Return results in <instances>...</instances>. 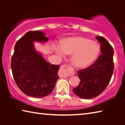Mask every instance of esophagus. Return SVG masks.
<instances>
[{"label":"esophagus","mask_w":125,"mask_h":125,"mask_svg":"<svg viewBox=\"0 0 125 125\" xmlns=\"http://www.w3.org/2000/svg\"><path fill=\"white\" fill-rule=\"evenodd\" d=\"M73 72L70 66L67 65H64L60 67L59 75L61 78H66L68 76L73 75Z\"/></svg>","instance_id":"1"}]
</instances>
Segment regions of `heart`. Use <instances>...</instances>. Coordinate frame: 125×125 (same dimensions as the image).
I'll use <instances>...</instances> for the list:
<instances>
[{
  "mask_svg": "<svg viewBox=\"0 0 125 125\" xmlns=\"http://www.w3.org/2000/svg\"><path fill=\"white\" fill-rule=\"evenodd\" d=\"M56 53L61 58L65 54L72 55L71 61L73 66L84 67L95 61L99 55L100 47L95 42L83 37H71L65 40L62 44L55 48Z\"/></svg>",
  "mask_w": 125,
  "mask_h": 125,
  "instance_id": "obj_1",
  "label": "heart"
}]
</instances>
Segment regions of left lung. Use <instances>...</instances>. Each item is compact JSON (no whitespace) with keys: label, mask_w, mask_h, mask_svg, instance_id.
<instances>
[{"label":"left lung","mask_w":125,"mask_h":125,"mask_svg":"<svg viewBox=\"0 0 125 125\" xmlns=\"http://www.w3.org/2000/svg\"><path fill=\"white\" fill-rule=\"evenodd\" d=\"M95 38L100 43L102 54L91 66L77 71L81 81L73 90L82 99H91L100 94L110 82L114 69L112 46L104 37Z\"/></svg>","instance_id":"left-lung-1"}]
</instances>
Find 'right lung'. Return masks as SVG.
Returning <instances> with one entry per match:
<instances>
[{
	"instance_id": "add662e5",
	"label": "right lung",
	"mask_w": 125,
	"mask_h": 125,
	"mask_svg": "<svg viewBox=\"0 0 125 125\" xmlns=\"http://www.w3.org/2000/svg\"><path fill=\"white\" fill-rule=\"evenodd\" d=\"M48 39L42 31H28L15 45L11 60L13 77L28 96L42 98L50 94L59 78V65H50L34 47V42H45Z\"/></svg>"
}]
</instances>
